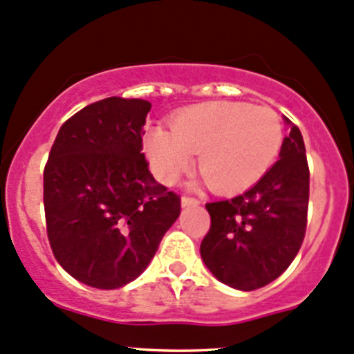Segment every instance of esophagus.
<instances>
[{
  "instance_id": "34e87169",
  "label": "esophagus",
  "mask_w": 354,
  "mask_h": 354,
  "mask_svg": "<svg viewBox=\"0 0 354 354\" xmlns=\"http://www.w3.org/2000/svg\"><path fill=\"white\" fill-rule=\"evenodd\" d=\"M198 204H201L198 198L188 197V195H183V197H181V205H183V207H194V205H198Z\"/></svg>"
}]
</instances>
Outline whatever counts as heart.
Wrapping results in <instances>:
<instances>
[{
    "label": "heart",
    "mask_w": 354,
    "mask_h": 354,
    "mask_svg": "<svg viewBox=\"0 0 354 354\" xmlns=\"http://www.w3.org/2000/svg\"><path fill=\"white\" fill-rule=\"evenodd\" d=\"M171 131L152 128L143 147L152 173L173 185L194 164L218 194H235L252 187L279 157L283 128L270 107L243 102H207L181 109L171 118Z\"/></svg>",
    "instance_id": "obj_1"
}]
</instances>
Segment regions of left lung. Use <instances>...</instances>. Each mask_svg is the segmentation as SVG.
<instances>
[{
    "label": "left lung",
    "mask_w": 354,
    "mask_h": 354,
    "mask_svg": "<svg viewBox=\"0 0 354 354\" xmlns=\"http://www.w3.org/2000/svg\"><path fill=\"white\" fill-rule=\"evenodd\" d=\"M290 133L280 159L242 195L205 204L211 228L201 243L205 266L219 282L256 290L279 279L304 240L310 201V167L303 135Z\"/></svg>",
    "instance_id": "8db88e82"
}]
</instances>
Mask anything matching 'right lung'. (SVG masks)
I'll return each instance as SVG.
<instances>
[{
	"label": "right lung",
	"mask_w": 354,
	"mask_h": 354,
	"mask_svg": "<svg viewBox=\"0 0 354 354\" xmlns=\"http://www.w3.org/2000/svg\"><path fill=\"white\" fill-rule=\"evenodd\" d=\"M142 98L111 97L62 124L43 173L46 233L55 259L79 282L119 289L138 279L181 211L142 153Z\"/></svg>",
	"instance_id": "add662e5"
}]
</instances>
